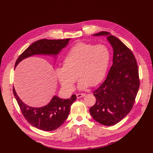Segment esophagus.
<instances>
[{
    "label": "esophagus",
    "mask_w": 153,
    "mask_h": 153,
    "mask_svg": "<svg viewBox=\"0 0 153 153\" xmlns=\"http://www.w3.org/2000/svg\"><path fill=\"white\" fill-rule=\"evenodd\" d=\"M85 94H84V93H78V94H76V97L78 99H79L80 98H82V97H84Z\"/></svg>",
    "instance_id": "1"
}]
</instances>
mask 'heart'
<instances>
[{
    "instance_id": "b5f03b06",
    "label": "heart",
    "mask_w": 153,
    "mask_h": 153,
    "mask_svg": "<svg viewBox=\"0 0 153 153\" xmlns=\"http://www.w3.org/2000/svg\"><path fill=\"white\" fill-rule=\"evenodd\" d=\"M110 59V50L105 45L78 42L64 56L63 66L57 69V78L68 90L73 89L77 76L80 78V89L95 86L104 78Z\"/></svg>"
}]
</instances>
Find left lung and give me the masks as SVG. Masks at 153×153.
<instances>
[{"mask_svg":"<svg viewBox=\"0 0 153 153\" xmlns=\"http://www.w3.org/2000/svg\"><path fill=\"white\" fill-rule=\"evenodd\" d=\"M94 36H107L113 47V64L107 77L94 92L95 104L89 112L96 121L113 126L132 109L140 87L137 62L131 50L109 32L101 31Z\"/></svg>","mask_w":153,"mask_h":153,"instance_id":"8db88e82","label":"left lung"}]
</instances>
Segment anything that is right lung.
<instances>
[{
    "mask_svg": "<svg viewBox=\"0 0 153 153\" xmlns=\"http://www.w3.org/2000/svg\"><path fill=\"white\" fill-rule=\"evenodd\" d=\"M70 39L38 40L31 44L24 52L20 55L15 62L18 64L23 59L36 54L57 55L68 44ZM14 96L20 106L21 112L27 122L32 126L45 131H53L59 128L66 121L70 112L71 106L76 100V96L73 94L70 99H61L53 96L50 102L43 107L35 108L26 105L16 93L13 87Z\"/></svg>",
    "mask_w": 153,
    "mask_h": 153,
    "instance_id": "add662e5",
    "label": "right lung"
}]
</instances>
